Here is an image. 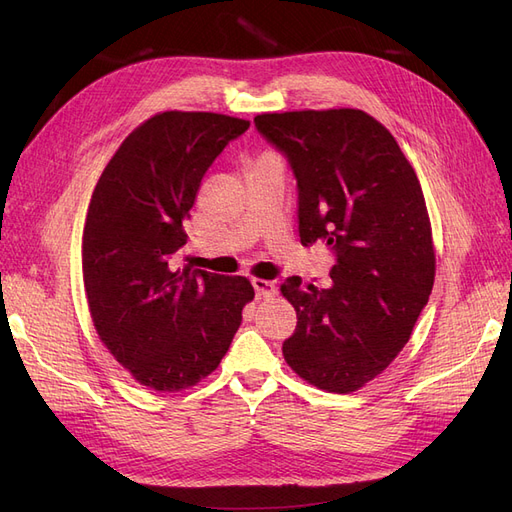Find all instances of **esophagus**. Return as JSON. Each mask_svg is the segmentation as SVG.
<instances>
[{
	"label": "esophagus",
	"mask_w": 512,
	"mask_h": 512,
	"mask_svg": "<svg viewBox=\"0 0 512 512\" xmlns=\"http://www.w3.org/2000/svg\"><path fill=\"white\" fill-rule=\"evenodd\" d=\"M252 286H254V292H256V299H271L277 294L275 284L267 282V280H260V277L252 280Z\"/></svg>",
	"instance_id": "34e87169"
}]
</instances>
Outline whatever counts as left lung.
I'll list each match as a JSON object with an SVG mask.
<instances>
[{
    "instance_id": "1",
    "label": "left lung",
    "mask_w": 512,
    "mask_h": 512,
    "mask_svg": "<svg viewBox=\"0 0 512 512\" xmlns=\"http://www.w3.org/2000/svg\"><path fill=\"white\" fill-rule=\"evenodd\" d=\"M258 132L288 158L303 245L335 252L331 286L282 294L297 309L286 363L309 384L352 393L408 344L436 277L431 224L412 164L393 134L359 108L262 113Z\"/></svg>"
}]
</instances>
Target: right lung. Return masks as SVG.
Instances as JSON below:
<instances>
[{
  "instance_id": "1",
  "label": "right lung",
  "mask_w": 512,
  "mask_h": 512,
  "mask_svg": "<svg viewBox=\"0 0 512 512\" xmlns=\"http://www.w3.org/2000/svg\"><path fill=\"white\" fill-rule=\"evenodd\" d=\"M247 128L218 113L153 115L119 145L91 194L83 230L91 320L117 363L153 391L207 378L254 299L241 275L173 269L200 181Z\"/></svg>"
}]
</instances>
